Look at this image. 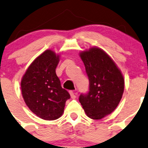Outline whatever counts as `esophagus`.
Wrapping results in <instances>:
<instances>
[{
  "label": "esophagus",
  "instance_id": "34e87169",
  "mask_svg": "<svg viewBox=\"0 0 148 148\" xmlns=\"http://www.w3.org/2000/svg\"><path fill=\"white\" fill-rule=\"evenodd\" d=\"M69 94H70V96H71V99H75V98H76V93H75V92H73V91H70Z\"/></svg>",
  "mask_w": 148,
  "mask_h": 148
}]
</instances>
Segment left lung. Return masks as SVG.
Masks as SVG:
<instances>
[{"label": "left lung", "instance_id": "1", "mask_svg": "<svg viewBox=\"0 0 148 148\" xmlns=\"http://www.w3.org/2000/svg\"><path fill=\"white\" fill-rule=\"evenodd\" d=\"M79 56L89 80V92L79 102L89 118L100 120L118 106L125 89L123 74L113 59L100 48L82 51Z\"/></svg>", "mask_w": 148, "mask_h": 148}]
</instances>
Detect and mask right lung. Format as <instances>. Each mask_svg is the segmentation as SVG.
<instances>
[{
  "label": "right lung",
  "instance_id": "obj_1",
  "mask_svg": "<svg viewBox=\"0 0 148 148\" xmlns=\"http://www.w3.org/2000/svg\"><path fill=\"white\" fill-rule=\"evenodd\" d=\"M59 61L60 55L47 49L33 61L21 81L25 103L43 120H54L62 117L66 102L70 98L56 76Z\"/></svg>",
  "mask_w": 148,
  "mask_h": 148
}]
</instances>
